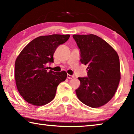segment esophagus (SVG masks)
I'll use <instances>...</instances> for the list:
<instances>
[{
  "label": "esophagus",
  "mask_w": 134,
  "mask_h": 134,
  "mask_svg": "<svg viewBox=\"0 0 134 134\" xmlns=\"http://www.w3.org/2000/svg\"><path fill=\"white\" fill-rule=\"evenodd\" d=\"M74 77V76L73 75H70V74H67V78L69 79H71Z\"/></svg>",
  "instance_id": "34e87169"
}]
</instances>
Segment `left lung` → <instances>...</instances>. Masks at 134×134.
Here are the masks:
<instances>
[{
	"label": "left lung",
	"mask_w": 134,
	"mask_h": 134,
	"mask_svg": "<svg viewBox=\"0 0 134 134\" xmlns=\"http://www.w3.org/2000/svg\"><path fill=\"white\" fill-rule=\"evenodd\" d=\"M80 51V62L87 65V77H79L78 99L89 107L109 102L118 87L121 71L116 51L102 38L93 34L73 35Z\"/></svg>",
	"instance_id": "1"
}]
</instances>
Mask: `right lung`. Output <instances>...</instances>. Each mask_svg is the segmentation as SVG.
<instances>
[{
    "label": "right lung",
    "instance_id": "obj_1",
    "mask_svg": "<svg viewBox=\"0 0 134 134\" xmlns=\"http://www.w3.org/2000/svg\"><path fill=\"white\" fill-rule=\"evenodd\" d=\"M70 35L40 36L26 45L15 64L17 89L27 102L43 106L53 100L58 85L67 78L65 71H48V63H53V55L59 45L64 44Z\"/></svg>",
    "mask_w": 134,
    "mask_h": 134
}]
</instances>
